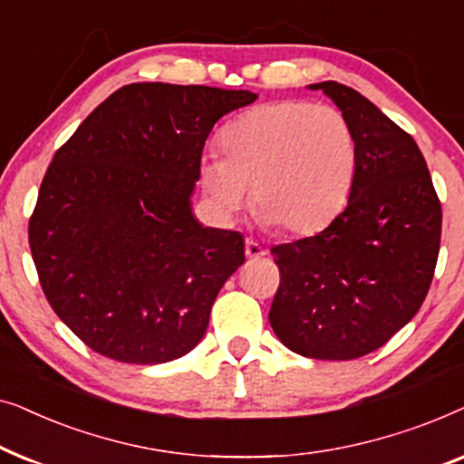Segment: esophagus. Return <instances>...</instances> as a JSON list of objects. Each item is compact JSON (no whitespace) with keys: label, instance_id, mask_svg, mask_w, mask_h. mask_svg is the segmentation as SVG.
I'll list each match as a JSON object with an SVG mask.
<instances>
[{"label":"esophagus","instance_id":"1","mask_svg":"<svg viewBox=\"0 0 464 464\" xmlns=\"http://www.w3.org/2000/svg\"><path fill=\"white\" fill-rule=\"evenodd\" d=\"M245 253H246V257L257 259V257H264L266 256V249L259 243H256V240H246Z\"/></svg>","mask_w":464,"mask_h":464}]
</instances>
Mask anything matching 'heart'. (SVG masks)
Listing matches in <instances>:
<instances>
[{
  "label": "heart",
  "instance_id": "1",
  "mask_svg": "<svg viewBox=\"0 0 464 464\" xmlns=\"http://www.w3.org/2000/svg\"><path fill=\"white\" fill-rule=\"evenodd\" d=\"M221 145L226 156L202 154L198 173L207 198L224 219H232L251 192L264 226L313 234L351 196L357 141L348 120L329 105L281 101L253 107L226 126Z\"/></svg>",
  "mask_w": 464,
  "mask_h": 464
}]
</instances>
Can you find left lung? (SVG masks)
I'll use <instances>...</instances> for the list:
<instances>
[{
    "instance_id": "left-lung-1",
    "label": "left lung",
    "mask_w": 464,
    "mask_h": 464,
    "mask_svg": "<svg viewBox=\"0 0 464 464\" xmlns=\"http://www.w3.org/2000/svg\"><path fill=\"white\" fill-rule=\"evenodd\" d=\"M334 101L357 141L348 205L314 237L272 249L281 285L270 325L289 351L351 361L386 344L429 294L441 205L422 151L370 99L340 82L310 84Z\"/></svg>"
}]
</instances>
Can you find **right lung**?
<instances>
[{
	"instance_id": "right-lung-1",
	"label": "right lung",
	"mask_w": 464,
	"mask_h": 464,
	"mask_svg": "<svg viewBox=\"0 0 464 464\" xmlns=\"http://www.w3.org/2000/svg\"><path fill=\"white\" fill-rule=\"evenodd\" d=\"M251 91L141 82L110 94L56 151L29 221L44 294L92 351L135 365L198 344L245 264L238 232L192 211L202 148Z\"/></svg>"
}]
</instances>
